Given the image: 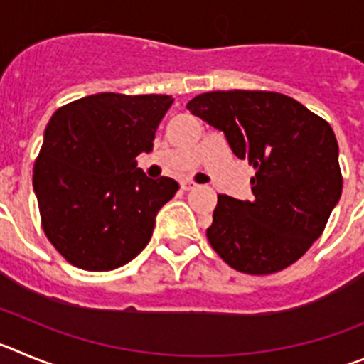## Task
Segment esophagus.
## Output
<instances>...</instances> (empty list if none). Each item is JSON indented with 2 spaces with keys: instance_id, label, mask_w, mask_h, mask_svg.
<instances>
[{
  "instance_id": "34e87169",
  "label": "esophagus",
  "mask_w": 364,
  "mask_h": 364,
  "mask_svg": "<svg viewBox=\"0 0 364 364\" xmlns=\"http://www.w3.org/2000/svg\"><path fill=\"white\" fill-rule=\"evenodd\" d=\"M196 183L194 181H190V179H185V181H181V188L183 190H192V188H196Z\"/></svg>"
}]
</instances>
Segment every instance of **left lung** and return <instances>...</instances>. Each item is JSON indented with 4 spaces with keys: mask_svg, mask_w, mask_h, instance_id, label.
Returning a JSON list of instances; mask_svg holds the SVG:
<instances>
[{
    "mask_svg": "<svg viewBox=\"0 0 364 364\" xmlns=\"http://www.w3.org/2000/svg\"><path fill=\"white\" fill-rule=\"evenodd\" d=\"M186 109L223 130L232 152L255 168L250 201L219 194L206 237L228 267L267 276L296 263L323 234L341 198L332 127L292 97L215 90Z\"/></svg>",
    "mask_w": 364,
    "mask_h": 364,
    "instance_id": "8db88e82",
    "label": "left lung"
}]
</instances>
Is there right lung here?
<instances>
[{
  "instance_id": "obj_1",
  "label": "right lung",
  "mask_w": 364,
  "mask_h": 364,
  "mask_svg": "<svg viewBox=\"0 0 364 364\" xmlns=\"http://www.w3.org/2000/svg\"><path fill=\"white\" fill-rule=\"evenodd\" d=\"M172 96L101 92L54 112L34 163L41 225L70 264L107 272L132 261L152 237L156 215L179 185L146 178L150 152Z\"/></svg>"
}]
</instances>
